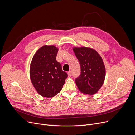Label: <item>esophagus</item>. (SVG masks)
Segmentation results:
<instances>
[{
    "mask_svg": "<svg viewBox=\"0 0 135 135\" xmlns=\"http://www.w3.org/2000/svg\"><path fill=\"white\" fill-rule=\"evenodd\" d=\"M68 76H72V72L71 71H69L68 72Z\"/></svg>",
    "mask_w": 135,
    "mask_h": 135,
    "instance_id": "1",
    "label": "esophagus"
}]
</instances>
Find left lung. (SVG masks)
I'll list each match as a JSON object with an SVG mask.
<instances>
[{"label":"left lung","instance_id":"left-lung-1","mask_svg":"<svg viewBox=\"0 0 135 135\" xmlns=\"http://www.w3.org/2000/svg\"><path fill=\"white\" fill-rule=\"evenodd\" d=\"M73 50L81 68L80 75L75 79L76 86L84 94L94 95L103 85L105 77L101 56L91 47H74Z\"/></svg>","mask_w":135,"mask_h":135}]
</instances>
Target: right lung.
I'll list each match as a JSON object with an SVG mask.
<instances>
[{"label":"right lung","mask_w":135,"mask_h":135,"mask_svg":"<svg viewBox=\"0 0 135 135\" xmlns=\"http://www.w3.org/2000/svg\"><path fill=\"white\" fill-rule=\"evenodd\" d=\"M58 51L59 49L54 45H44L38 50L32 60L31 80L37 93L42 97H52L59 94L68 77L56 60Z\"/></svg>","instance_id":"add662e5"}]
</instances>
